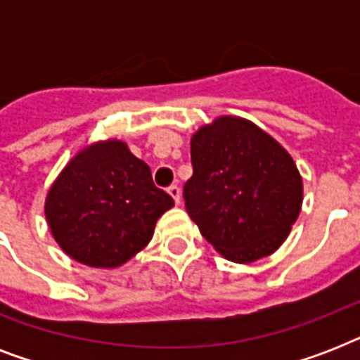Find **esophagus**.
Instances as JSON below:
<instances>
[{"instance_id":"obj_1","label":"esophagus","mask_w":360,"mask_h":360,"mask_svg":"<svg viewBox=\"0 0 360 360\" xmlns=\"http://www.w3.org/2000/svg\"><path fill=\"white\" fill-rule=\"evenodd\" d=\"M168 194H169V196H172V198H174V202L177 203V205H179V203H181V188H179V186H177V185H172V186H169V188H168Z\"/></svg>"}]
</instances>
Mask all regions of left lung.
Returning <instances> with one entry per match:
<instances>
[{
	"label": "left lung",
	"instance_id": "1",
	"mask_svg": "<svg viewBox=\"0 0 360 360\" xmlns=\"http://www.w3.org/2000/svg\"><path fill=\"white\" fill-rule=\"evenodd\" d=\"M191 157L186 211L214 250L236 263L278 250L302 205L290 153L252 121L220 115L192 134Z\"/></svg>",
	"mask_w": 360,
	"mask_h": 360
}]
</instances>
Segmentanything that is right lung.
Segmentation results:
<instances>
[{
	"label": "right lung",
	"instance_id": "right-lung-1",
	"mask_svg": "<svg viewBox=\"0 0 360 360\" xmlns=\"http://www.w3.org/2000/svg\"><path fill=\"white\" fill-rule=\"evenodd\" d=\"M174 200L121 140L80 149L50 186L44 214L53 239L76 262L114 269L146 248Z\"/></svg>",
	"mask_w": 360,
	"mask_h": 360
}]
</instances>
